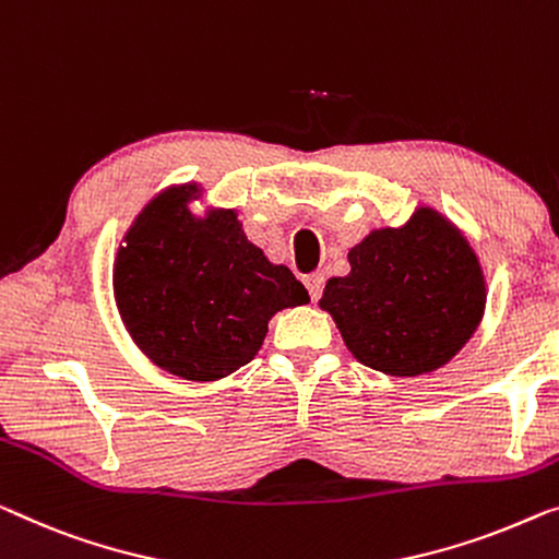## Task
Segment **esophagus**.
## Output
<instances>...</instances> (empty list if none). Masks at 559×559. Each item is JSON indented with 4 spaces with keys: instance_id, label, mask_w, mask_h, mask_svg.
<instances>
[{
    "instance_id": "1",
    "label": "esophagus",
    "mask_w": 559,
    "mask_h": 559,
    "mask_svg": "<svg viewBox=\"0 0 559 559\" xmlns=\"http://www.w3.org/2000/svg\"><path fill=\"white\" fill-rule=\"evenodd\" d=\"M308 294H311V301L316 304L321 298V290H323V276L321 273H311V276L304 278Z\"/></svg>"
}]
</instances>
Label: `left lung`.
Here are the masks:
<instances>
[{
  "instance_id": "8db88e82",
  "label": "left lung",
  "mask_w": 559,
  "mask_h": 559,
  "mask_svg": "<svg viewBox=\"0 0 559 559\" xmlns=\"http://www.w3.org/2000/svg\"><path fill=\"white\" fill-rule=\"evenodd\" d=\"M348 263V276L329 278L319 306L364 366L421 377L452 361L479 329L485 271L464 233L435 207L371 230Z\"/></svg>"
}]
</instances>
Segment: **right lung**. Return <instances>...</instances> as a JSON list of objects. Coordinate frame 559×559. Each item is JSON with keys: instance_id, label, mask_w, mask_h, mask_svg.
<instances>
[{"instance_id": "obj_1", "label": "right lung", "mask_w": 559, "mask_h": 559, "mask_svg": "<svg viewBox=\"0 0 559 559\" xmlns=\"http://www.w3.org/2000/svg\"><path fill=\"white\" fill-rule=\"evenodd\" d=\"M195 182L157 193L115 255L112 290L124 329L163 371L218 381L263 346L269 321L311 301L286 265L246 238L238 213H190Z\"/></svg>"}]
</instances>
